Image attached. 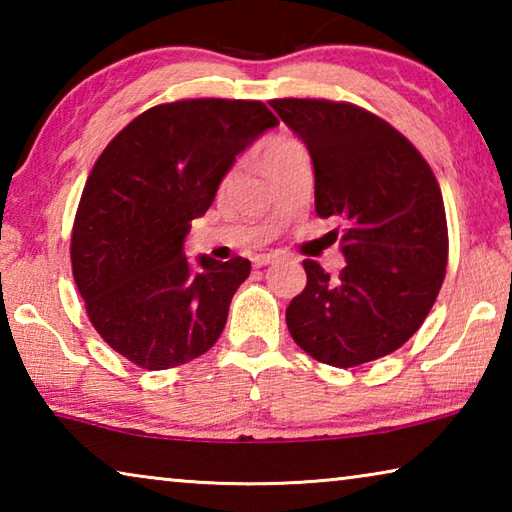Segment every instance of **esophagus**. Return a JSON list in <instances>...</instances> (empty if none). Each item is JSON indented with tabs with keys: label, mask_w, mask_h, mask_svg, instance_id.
<instances>
[{
	"label": "esophagus",
	"mask_w": 512,
	"mask_h": 512,
	"mask_svg": "<svg viewBox=\"0 0 512 512\" xmlns=\"http://www.w3.org/2000/svg\"><path fill=\"white\" fill-rule=\"evenodd\" d=\"M275 259H277V253H264V255H257L253 259V264L255 266H268V264H273Z\"/></svg>",
	"instance_id": "obj_1"
}]
</instances>
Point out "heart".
Wrapping results in <instances>:
<instances>
[{
	"label": "heart",
	"mask_w": 512,
	"mask_h": 512,
	"mask_svg": "<svg viewBox=\"0 0 512 512\" xmlns=\"http://www.w3.org/2000/svg\"><path fill=\"white\" fill-rule=\"evenodd\" d=\"M298 146H300V144H298L296 140H291V137H284V135H280V137H273V140L266 144V149H264V160H262V162L275 158V155L287 153V151H291V149H298Z\"/></svg>",
	"instance_id": "heart-1"
}]
</instances>
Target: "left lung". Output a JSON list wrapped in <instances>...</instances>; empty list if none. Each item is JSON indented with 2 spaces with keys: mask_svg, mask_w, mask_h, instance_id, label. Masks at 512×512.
<instances>
[{
  "mask_svg": "<svg viewBox=\"0 0 512 512\" xmlns=\"http://www.w3.org/2000/svg\"><path fill=\"white\" fill-rule=\"evenodd\" d=\"M309 149L316 214L341 216L345 268L336 280L305 259L307 287L287 325L309 357L354 368L395 352L418 332L447 268L443 194L427 160L388 121L354 103L273 99Z\"/></svg>",
  "mask_w": 512,
  "mask_h": 512,
  "instance_id": "obj_1",
  "label": "left lung"
}]
</instances>
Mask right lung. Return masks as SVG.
<instances>
[{
  "label": "right lung",
  "mask_w": 512,
  "mask_h": 512,
  "mask_svg": "<svg viewBox=\"0 0 512 512\" xmlns=\"http://www.w3.org/2000/svg\"><path fill=\"white\" fill-rule=\"evenodd\" d=\"M280 124L262 101L183 99L149 108L115 135L83 187L72 273L90 323L146 370L201 357L219 339L250 262L185 255L237 155Z\"/></svg>",
  "instance_id": "1"
}]
</instances>
